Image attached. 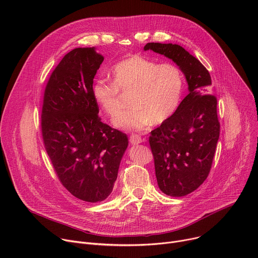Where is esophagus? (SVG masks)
Masks as SVG:
<instances>
[{
  "mask_svg": "<svg viewBox=\"0 0 258 258\" xmlns=\"http://www.w3.org/2000/svg\"><path fill=\"white\" fill-rule=\"evenodd\" d=\"M130 141L133 145H137V144H140L144 141V139H142L139 135H132L130 137Z\"/></svg>",
  "mask_w": 258,
  "mask_h": 258,
  "instance_id": "esophagus-1",
  "label": "esophagus"
}]
</instances>
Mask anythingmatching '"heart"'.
Returning a JSON list of instances; mask_svg holds the SVG:
<instances>
[{"mask_svg":"<svg viewBox=\"0 0 258 258\" xmlns=\"http://www.w3.org/2000/svg\"><path fill=\"white\" fill-rule=\"evenodd\" d=\"M112 83L97 80L92 86V96L99 109L114 118L121 109V95L128 94L131 108L114 121L125 131H142L150 122L162 123L172 116L179 106L183 78L179 68L171 63L157 64L139 55L127 57L110 70Z\"/></svg>","mask_w":258,"mask_h":258,"instance_id":"b5f03b06","label":"heart"}]
</instances>
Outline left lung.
<instances>
[{"label":"left lung","instance_id":"obj_1","mask_svg":"<svg viewBox=\"0 0 258 258\" xmlns=\"http://www.w3.org/2000/svg\"><path fill=\"white\" fill-rule=\"evenodd\" d=\"M148 49L172 60L187 83L188 94L149 137L160 190L181 197L200 186L212 168L220 135L217 98L209 94V71L182 46L149 42L144 46Z\"/></svg>","mask_w":258,"mask_h":258}]
</instances>
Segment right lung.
I'll list each match as a JSON object with an SVG mask.
<instances>
[{"label": "right lung", "instance_id": "1", "mask_svg": "<svg viewBox=\"0 0 258 258\" xmlns=\"http://www.w3.org/2000/svg\"><path fill=\"white\" fill-rule=\"evenodd\" d=\"M102 61L95 47L66 54L49 77L41 113L43 143L58 178L75 197L93 203L112 193L128 145L125 134L98 116L91 89Z\"/></svg>", "mask_w": 258, "mask_h": 258}]
</instances>
